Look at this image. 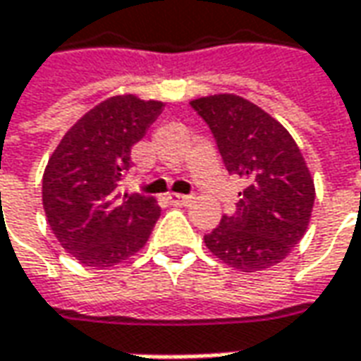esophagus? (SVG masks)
Here are the masks:
<instances>
[{
	"label": "esophagus",
	"mask_w": 361,
	"mask_h": 361,
	"mask_svg": "<svg viewBox=\"0 0 361 361\" xmlns=\"http://www.w3.org/2000/svg\"><path fill=\"white\" fill-rule=\"evenodd\" d=\"M168 201L173 203V205H190L193 201V195H181V193H170L168 195Z\"/></svg>",
	"instance_id": "esophagus-1"
}]
</instances>
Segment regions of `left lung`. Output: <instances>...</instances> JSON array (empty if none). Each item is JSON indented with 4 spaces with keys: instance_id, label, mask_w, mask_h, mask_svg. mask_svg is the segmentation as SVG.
<instances>
[{
    "instance_id": "left-lung-1",
    "label": "left lung",
    "mask_w": 361,
    "mask_h": 361,
    "mask_svg": "<svg viewBox=\"0 0 361 361\" xmlns=\"http://www.w3.org/2000/svg\"><path fill=\"white\" fill-rule=\"evenodd\" d=\"M223 164L245 190L231 215L203 239L223 263L243 273L281 263L304 233L314 205V180L300 148L279 120L237 94L195 98Z\"/></svg>"
}]
</instances>
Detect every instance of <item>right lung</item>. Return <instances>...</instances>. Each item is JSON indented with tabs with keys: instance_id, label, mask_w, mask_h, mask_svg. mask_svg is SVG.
I'll return each mask as SVG.
<instances>
[{
	"instance_id": "obj_1",
	"label": "right lung",
	"mask_w": 361,
	"mask_h": 361,
	"mask_svg": "<svg viewBox=\"0 0 361 361\" xmlns=\"http://www.w3.org/2000/svg\"><path fill=\"white\" fill-rule=\"evenodd\" d=\"M164 109L160 100L110 97L59 142L43 173V207L61 247L85 267L109 269L138 252L160 217L154 197L124 193L132 146Z\"/></svg>"
}]
</instances>
